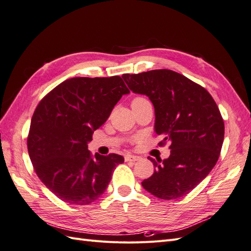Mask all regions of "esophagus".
Listing matches in <instances>:
<instances>
[{
	"mask_svg": "<svg viewBox=\"0 0 251 251\" xmlns=\"http://www.w3.org/2000/svg\"><path fill=\"white\" fill-rule=\"evenodd\" d=\"M140 159V157H138V156H135V155H131V154H127V155H126V157H125V160L126 161H138Z\"/></svg>",
	"mask_w": 251,
	"mask_h": 251,
	"instance_id": "34e87169",
	"label": "esophagus"
}]
</instances>
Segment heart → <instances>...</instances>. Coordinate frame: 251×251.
<instances>
[{
  "instance_id": "1",
  "label": "heart",
  "mask_w": 251,
  "mask_h": 251,
  "mask_svg": "<svg viewBox=\"0 0 251 251\" xmlns=\"http://www.w3.org/2000/svg\"><path fill=\"white\" fill-rule=\"evenodd\" d=\"M144 100V98H142V97H137V98H135V100H134L133 101H135V100Z\"/></svg>"
}]
</instances>
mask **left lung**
Here are the masks:
<instances>
[{"label":"left lung","instance_id":"8db88e82","mask_svg":"<svg viewBox=\"0 0 251 251\" xmlns=\"http://www.w3.org/2000/svg\"><path fill=\"white\" fill-rule=\"evenodd\" d=\"M127 87L147 95L155 108V132L171 142V155L156 161L154 174L141 182L159 199L184 197L216 165L224 140V121L214 98L198 83L168 69L124 74Z\"/></svg>","mask_w":251,"mask_h":251}]
</instances>
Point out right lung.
Returning a JSON list of instances; mask_svg holds the SVG:
<instances>
[{
  "label": "right lung",
  "instance_id": "right-lung-1",
  "mask_svg": "<svg viewBox=\"0 0 251 251\" xmlns=\"http://www.w3.org/2000/svg\"><path fill=\"white\" fill-rule=\"evenodd\" d=\"M130 91L120 76L73 77L59 83L37 105L27 147L37 177L66 203L87 205L104 193L125 159L92 156L88 143L121 96Z\"/></svg>",
  "mask_w": 251,
  "mask_h": 251
}]
</instances>
